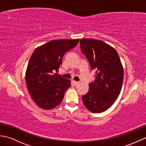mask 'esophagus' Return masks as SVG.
Wrapping results in <instances>:
<instances>
[{
  "instance_id": "esophagus-1",
  "label": "esophagus",
  "mask_w": 146,
  "mask_h": 146,
  "mask_svg": "<svg viewBox=\"0 0 146 146\" xmlns=\"http://www.w3.org/2000/svg\"><path fill=\"white\" fill-rule=\"evenodd\" d=\"M73 84H74V85H75V86H76V85H78L79 84V82L73 81Z\"/></svg>"
}]
</instances>
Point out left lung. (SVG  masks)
I'll use <instances>...</instances> for the list:
<instances>
[{"mask_svg":"<svg viewBox=\"0 0 146 146\" xmlns=\"http://www.w3.org/2000/svg\"><path fill=\"white\" fill-rule=\"evenodd\" d=\"M80 48L88 59L95 79L89 83L87 94L82 96L85 106L93 113L110 108L119 97L123 80V68L117 51L100 40L82 39Z\"/></svg>","mask_w":146,"mask_h":146,"instance_id":"obj_1","label":"left lung"}]
</instances>
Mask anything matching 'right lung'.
<instances>
[{
    "label": "right lung",
    "instance_id": "add662e5",
    "mask_svg": "<svg viewBox=\"0 0 146 146\" xmlns=\"http://www.w3.org/2000/svg\"><path fill=\"white\" fill-rule=\"evenodd\" d=\"M79 40H52L34 51L26 71V82L29 94L39 107L51 110L63 100L71 81L54 72H58L63 56L75 48Z\"/></svg>",
    "mask_w": 146,
    "mask_h": 146
}]
</instances>
